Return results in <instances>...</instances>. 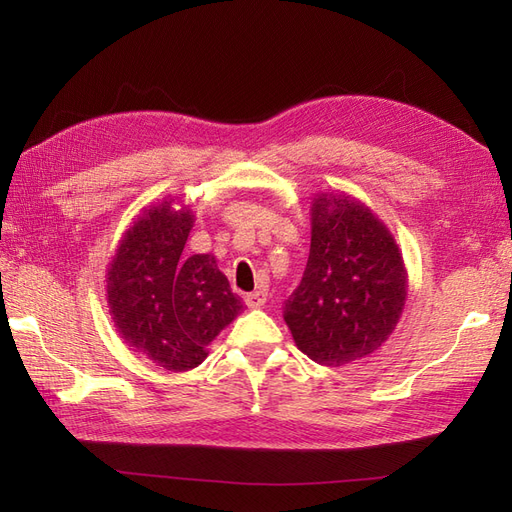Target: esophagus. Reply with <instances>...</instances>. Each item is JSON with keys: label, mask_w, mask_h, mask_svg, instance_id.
Returning <instances> with one entry per match:
<instances>
[{"label": "esophagus", "mask_w": 512, "mask_h": 512, "mask_svg": "<svg viewBox=\"0 0 512 512\" xmlns=\"http://www.w3.org/2000/svg\"><path fill=\"white\" fill-rule=\"evenodd\" d=\"M265 303H267V290H265V288L245 294V305H247V307L256 309V307H262Z\"/></svg>", "instance_id": "obj_1"}]
</instances>
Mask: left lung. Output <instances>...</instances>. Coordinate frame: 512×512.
<instances>
[{
	"label": "left lung",
	"mask_w": 512,
	"mask_h": 512,
	"mask_svg": "<svg viewBox=\"0 0 512 512\" xmlns=\"http://www.w3.org/2000/svg\"><path fill=\"white\" fill-rule=\"evenodd\" d=\"M408 271L391 230L361 200L318 192L312 245L284 320L309 359L339 367L376 352L395 331Z\"/></svg>",
	"instance_id": "8db88e82"
}]
</instances>
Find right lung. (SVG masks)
I'll return each instance as SVG.
<instances>
[{"label": "right lung", "mask_w": 512, "mask_h": 512, "mask_svg": "<svg viewBox=\"0 0 512 512\" xmlns=\"http://www.w3.org/2000/svg\"><path fill=\"white\" fill-rule=\"evenodd\" d=\"M175 198L145 207L106 269L108 312L134 352L168 371L207 359V346L243 303L211 254L181 256L194 213Z\"/></svg>", "instance_id": "right-lung-1"}]
</instances>
